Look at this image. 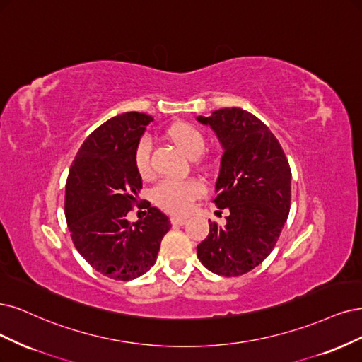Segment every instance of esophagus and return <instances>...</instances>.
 <instances>
[{
  "instance_id": "1",
  "label": "esophagus",
  "mask_w": 362,
  "mask_h": 362,
  "mask_svg": "<svg viewBox=\"0 0 362 362\" xmlns=\"http://www.w3.org/2000/svg\"><path fill=\"white\" fill-rule=\"evenodd\" d=\"M186 218H183V216H171V223L174 224V226H183V224H186Z\"/></svg>"
}]
</instances>
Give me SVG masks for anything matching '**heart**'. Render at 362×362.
Wrapping results in <instances>:
<instances>
[{
  "instance_id": "b5f03b06",
  "label": "heart",
  "mask_w": 362,
  "mask_h": 362,
  "mask_svg": "<svg viewBox=\"0 0 362 362\" xmlns=\"http://www.w3.org/2000/svg\"><path fill=\"white\" fill-rule=\"evenodd\" d=\"M168 138L176 144L186 156L197 158L206 146L203 134L189 123H177L168 129ZM135 168L141 177H148L151 174L150 165V139L143 138L135 148ZM203 186L195 180H164L160 182L155 191V203L170 214L182 215L191 209L192 202L202 194Z\"/></svg>"
}]
</instances>
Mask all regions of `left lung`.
Segmentation results:
<instances>
[{
  "label": "left lung",
  "instance_id": "1",
  "mask_svg": "<svg viewBox=\"0 0 362 362\" xmlns=\"http://www.w3.org/2000/svg\"><path fill=\"white\" fill-rule=\"evenodd\" d=\"M197 120L211 127L224 150L214 203L230 212L224 227L209 219L211 230L197 255L214 274L243 275L271 254L286 224L288 162L269 127L248 111L223 108Z\"/></svg>",
  "mask_w": 362,
  "mask_h": 362
}]
</instances>
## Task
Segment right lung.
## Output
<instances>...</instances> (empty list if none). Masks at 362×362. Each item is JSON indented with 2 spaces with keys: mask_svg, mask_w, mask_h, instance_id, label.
I'll return each instance as SVG.
<instances>
[{
  "mask_svg": "<svg viewBox=\"0 0 362 362\" xmlns=\"http://www.w3.org/2000/svg\"><path fill=\"white\" fill-rule=\"evenodd\" d=\"M153 117L124 112L93 131L78 150L66 183V219L78 252L102 275L129 281L155 264L170 218L147 206L136 223L127 212L143 180L135 168V148Z\"/></svg>",
  "mask_w": 362,
  "mask_h": 362,
  "instance_id": "obj_1",
  "label": "right lung"
}]
</instances>
